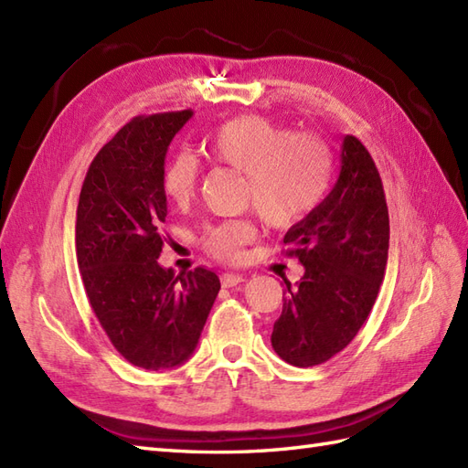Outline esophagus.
Segmentation results:
<instances>
[{
    "label": "esophagus",
    "mask_w": 468,
    "mask_h": 468,
    "mask_svg": "<svg viewBox=\"0 0 468 468\" xmlns=\"http://www.w3.org/2000/svg\"><path fill=\"white\" fill-rule=\"evenodd\" d=\"M243 275H237V273H223L221 275V285L223 287H237L243 283Z\"/></svg>",
    "instance_id": "obj_1"
}]
</instances>
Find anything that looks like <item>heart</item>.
Instances as JSON below:
<instances>
[{
	"instance_id": "1",
	"label": "heart",
	"mask_w": 468,
	"mask_h": 468,
	"mask_svg": "<svg viewBox=\"0 0 468 468\" xmlns=\"http://www.w3.org/2000/svg\"><path fill=\"white\" fill-rule=\"evenodd\" d=\"M207 155L217 165L245 173L247 201L279 231L307 221L331 189L335 165L329 145L261 115H239L221 123L207 139ZM201 181V161L187 151H179L163 167V193L179 209L195 201ZM255 237L251 221L233 219L209 225L201 247L217 261L235 263Z\"/></svg>"
}]
</instances>
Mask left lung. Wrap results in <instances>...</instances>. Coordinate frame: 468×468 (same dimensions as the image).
Masks as SVG:
<instances>
[{"label":"left lung","instance_id":"8db88e82","mask_svg":"<svg viewBox=\"0 0 468 468\" xmlns=\"http://www.w3.org/2000/svg\"><path fill=\"white\" fill-rule=\"evenodd\" d=\"M285 255L305 267L295 289L283 291V311L271 345L295 367H314L341 353L371 313L388 257V209L375 161L346 135L333 191L307 221L287 231Z\"/></svg>","mask_w":468,"mask_h":468}]
</instances>
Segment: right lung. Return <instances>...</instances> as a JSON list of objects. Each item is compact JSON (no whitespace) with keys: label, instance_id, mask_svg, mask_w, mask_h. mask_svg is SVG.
<instances>
[{"label":"right lung","instance_id":"right-lung-1","mask_svg":"<svg viewBox=\"0 0 468 468\" xmlns=\"http://www.w3.org/2000/svg\"><path fill=\"white\" fill-rule=\"evenodd\" d=\"M191 110L137 115L100 149L83 181L75 253L90 305L125 361L147 371L187 361L221 289L213 271L163 269L165 154Z\"/></svg>","mask_w":468,"mask_h":468}]
</instances>
